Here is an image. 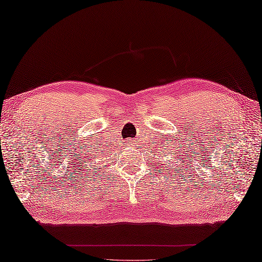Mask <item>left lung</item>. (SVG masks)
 I'll use <instances>...</instances> for the list:
<instances>
[{
	"mask_svg": "<svg viewBox=\"0 0 262 262\" xmlns=\"http://www.w3.org/2000/svg\"><path fill=\"white\" fill-rule=\"evenodd\" d=\"M174 154H175V153H174ZM170 160H171V159H170ZM167 162H170V166H171V167H177V162H175V161H166V164H167ZM161 167H162V166H161ZM165 168H167L166 166H165ZM177 173H179L178 170H177Z\"/></svg>",
	"mask_w": 262,
	"mask_h": 262,
	"instance_id": "8db88e82",
	"label": "left lung"
}]
</instances>
